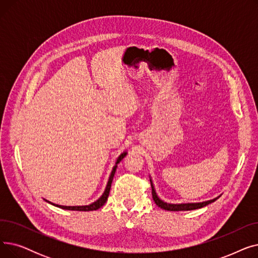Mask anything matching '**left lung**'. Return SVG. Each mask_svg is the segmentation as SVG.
I'll use <instances>...</instances> for the list:
<instances>
[{
  "mask_svg": "<svg viewBox=\"0 0 258 258\" xmlns=\"http://www.w3.org/2000/svg\"><path fill=\"white\" fill-rule=\"evenodd\" d=\"M151 181V185H152V195H153V199L155 201V203L157 204L158 207L164 209V210H168V211H187V210H195V209H199V208H202V207H205L209 204H211V203H213L214 201L218 200L220 197L215 198L213 200H210V201H205V202H202V203H186V204H169V203H166L164 201H162L156 190H155V187H154V184H153V181L152 179L150 180Z\"/></svg>",
  "mask_w": 258,
  "mask_h": 258,
  "instance_id": "left-lung-1",
  "label": "left lung"
}]
</instances>
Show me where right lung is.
<instances>
[{"mask_svg":"<svg viewBox=\"0 0 258 258\" xmlns=\"http://www.w3.org/2000/svg\"><path fill=\"white\" fill-rule=\"evenodd\" d=\"M126 155H127V153H126V152H124V153H122V154L118 157V159H117V161H116V164H115V166L113 167L112 172H111V174H110V178H108V181H107L106 187H105V189H104V192L102 194V196H101L97 201H95L94 203H92V204H90V205H85V206H61V205L53 204V203H51V202H49V201H47V200H45V201H46V202H48V203H50V204H52V205H54V206L59 207V208H61V209H66V210H75V211H92V210H97V209H99L100 207H102V206L105 204V202L107 201L108 194H110L111 185H112V182H113L114 174H115L116 169H117V165H118V163H120V162H121L122 160H123V158H124Z\"/></svg>","mask_w":258,"mask_h":258,"instance_id":"1","label":"right lung"}]
</instances>
